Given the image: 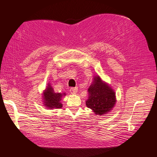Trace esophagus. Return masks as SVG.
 Returning a JSON list of instances; mask_svg holds the SVG:
<instances>
[{
  "instance_id": "esophagus-1",
  "label": "esophagus",
  "mask_w": 157,
  "mask_h": 157,
  "mask_svg": "<svg viewBox=\"0 0 157 157\" xmlns=\"http://www.w3.org/2000/svg\"><path fill=\"white\" fill-rule=\"evenodd\" d=\"M78 88H70V92L71 93V94H76L77 92H78Z\"/></svg>"
}]
</instances>
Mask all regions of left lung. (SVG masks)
I'll use <instances>...</instances> for the list:
<instances>
[{"label": "left lung", "instance_id": "obj_1", "mask_svg": "<svg viewBox=\"0 0 157 157\" xmlns=\"http://www.w3.org/2000/svg\"><path fill=\"white\" fill-rule=\"evenodd\" d=\"M88 99L86 105L96 115L106 114L115 104V92L107 84L102 83L98 76L94 78L92 84L88 88Z\"/></svg>", "mask_w": 157, "mask_h": 157}]
</instances>
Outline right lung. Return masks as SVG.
Segmentation results:
<instances>
[{
  "mask_svg": "<svg viewBox=\"0 0 157 157\" xmlns=\"http://www.w3.org/2000/svg\"><path fill=\"white\" fill-rule=\"evenodd\" d=\"M65 94H61V93H55L53 91L51 85L48 84V87L44 92V99L45 106L46 107L51 109H60L62 107V104L60 101L61 100L63 96Z\"/></svg>",
  "mask_w": 157,
  "mask_h": 157,
  "instance_id": "add662e5",
  "label": "right lung"
}]
</instances>
